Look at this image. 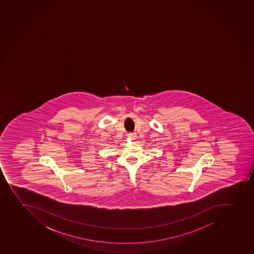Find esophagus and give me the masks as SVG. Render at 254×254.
I'll return each mask as SVG.
<instances>
[{"label":"esophagus","mask_w":254,"mask_h":254,"mask_svg":"<svg viewBox=\"0 0 254 254\" xmlns=\"http://www.w3.org/2000/svg\"><path fill=\"white\" fill-rule=\"evenodd\" d=\"M127 136L129 138H132V139H134V138H135L136 135H135V133H129V134L127 135Z\"/></svg>","instance_id":"esophagus-1"}]
</instances>
